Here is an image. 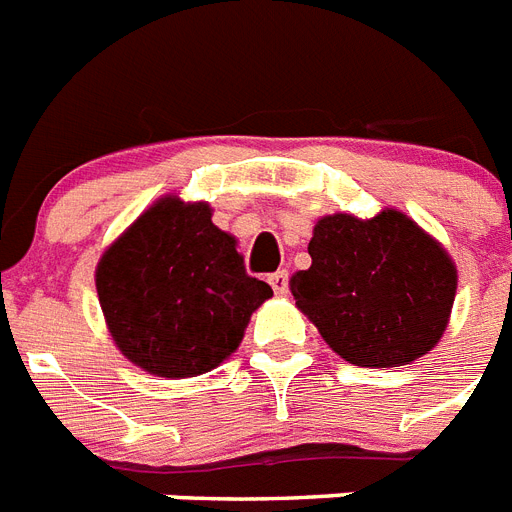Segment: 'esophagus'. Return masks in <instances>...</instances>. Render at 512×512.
I'll list each match as a JSON object with an SVG mask.
<instances>
[{"label": "esophagus", "instance_id": "obj_1", "mask_svg": "<svg viewBox=\"0 0 512 512\" xmlns=\"http://www.w3.org/2000/svg\"><path fill=\"white\" fill-rule=\"evenodd\" d=\"M269 285H272V290H275L277 296H285V293H288V272L282 269V272L269 275Z\"/></svg>", "mask_w": 512, "mask_h": 512}]
</instances>
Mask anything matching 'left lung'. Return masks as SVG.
<instances>
[{"instance_id":"obj_1","label":"left lung","mask_w":512,"mask_h":512,"mask_svg":"<svg viewBox=\"0 0 512 512\" xmlns=\"http://www.w3.org/2000/svg\"><path fill=\"white\" fill-rule=\"evenodd\" d=\"M312 267L290 277L296 306L325 343L357 367H402L436 346L449 325L457 267L447 248L383 208L370 219L330 214L309 240Z\"/></svg>"}]
</instances>
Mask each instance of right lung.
Here are the masks:
<instances>
[{"instance_id": "1", "label": "right lung", "mask_w": 512, "mask_h": 512, "mask_svg": "<svg viewBox=\"0 0 512 512\" xmlns=\"http://www.w3.org/2000/svg\"><path fill=\"white\" fill-rule=\"evenodd\" d=\"M206 200L163 195L97 261L94 285L118 351L158 378H195L232 357L272 288L245 275Z\"/></svg>"}]
</instances>
